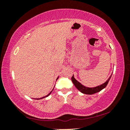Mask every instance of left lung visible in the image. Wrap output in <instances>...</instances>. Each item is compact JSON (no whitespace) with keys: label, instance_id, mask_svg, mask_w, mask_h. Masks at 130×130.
I'll return each instance as SVG.
<instances>
[{"label":"left lung","instance_id":"obj_1","mask_svg":"<svg viewBox=\"0 0 130 130\" xmlns=\"http://www.w3.org/2000/svg\"><path fill=\"white\" fill-rule=\"evenodd\" d=\"M111 76L109 77V78L107 80L106 82L104 83L103 84L94 88H88L86 87H84L82 84H81L78 81H77L76 79L74 78L73 76L72 77L71 80L72 81V82H73V84L74 85V86L76 87V88L79 91H80L81 92H82L83 93H84V94H92L96 93L97 92L101 91L103 89H104V88L106 87L109 81L110 80V78L111 77Z\"/></svg>","mask_w":130,"mask_h":130}]
</instances>
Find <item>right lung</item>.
Here are the masks:
<instances>
[{
  "instance_id": "add662e5",
  "label": "right lung",
  "mask_w": 130,
  "mask_h": 130,
  "mask_svg": "<svg viewBox=\"0 0 130 130\" xmlns=\"http://www.w3.org/2000/svg\"><path fill=\"white\" fill-rule=\"evenodd\" d=\"M57 79H58V78H57ZM52 91H53V90H52V91L51 92H50V93H49V94H47V95H46V96L45 97H47L48 96H49V95H50V94H51V93H52ZM45 98V97H43V98H41V99H43V98Z\"/></svg>"
}]
</instances>
